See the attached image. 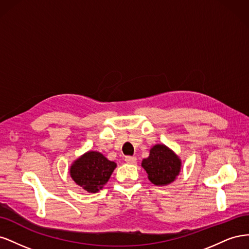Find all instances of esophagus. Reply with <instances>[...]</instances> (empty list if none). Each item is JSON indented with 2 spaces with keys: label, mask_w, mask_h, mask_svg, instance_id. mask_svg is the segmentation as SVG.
Listing matches in <instances>:
<instances>
[{
  "label": "esophagus",
  "mask_w": 249,
  "mask_h": 249,
  "mask_svg": "<svg viewBox=\"0 0 249 249\" xmlns=\"http://www.w3.org/2000/svg\"><path fill=\"white\" fill-rule=\"evenodd\" d=\"M124 161L127 163V164H135L137 161L136 157H131V156H127L124 158Z\"/></svg>",
  "instance_id": "34e87169"
}]
</instances>
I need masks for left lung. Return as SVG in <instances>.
<instances>
[{
    "label": "left lung",
    "instance_id": "obj_1",
    "mask_svg": "<svg viewBox=\"0 0 249 249\" xmlns=\"http://www.w3.org/2000/svg\"><path fill=\"white\" fill-rule=\"evenodd\" d=\"M141 166L148 179L156 186H166L175 182L182 169V160L165 144H156L149 149V156Z\"/></svg>",
    "mask_w": 249,
    "mask_h": 249
}]
</instances>
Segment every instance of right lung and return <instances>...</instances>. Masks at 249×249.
<instances>
[{
    "instance_id": "right-lung-1",
    "label": "right lung",
    "mask_w": 249,
    "mask_h": 249,
    "mask_svg": "<svg viewBox=\"0 0 249 249\" xmlns=\"http://www.w3.org/2000/svg\"><path fill=\"white\" fill-rule=\"evenodd\" d=\"M117 164L100 152L89 150L74 160L70 175L78 186L89 193H96L107 184Z\"/></svg>"
}]
</instances>
